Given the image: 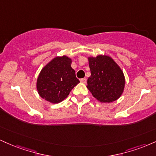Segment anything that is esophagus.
I'll use <instances>...</instances> for the list:
<instances>
[{"instance_id": "esophagus-1", "label": "esophagus", "mask_w": 156, "mask_h": 156, "mask_svg": "<svg viewBox=\"0 0 156 156\" xmlns=\"http://www.w3.org/2000/svg\"><path fill=\"white\" fill-rule=\"evenodd\" d=\"M80 81L81 82V83H87V78H81V79L80 80Z\"/></svg>"}]
</instances>
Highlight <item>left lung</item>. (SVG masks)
Returning a JSON list of instances; mask_svg holds the SVG:
<instances>
[{
	"label": "left lung",
	"instance_id": "left-lung-1",
	"mask_svg": "<svg viewBox=\"0 0 156 156\" xmlns=\"http://www.w3.org/2000/svg\"><path fill=\"white\" fill-rule=\"evenodd\" d=\"M88 61L91 76L87 87L92 96L103 103L119 99L124 92L125 78L117 62L107 55L89 56Z\"/></svg>",
	"mask_w": 156,
	"mask_h": 156
}]
</instances>
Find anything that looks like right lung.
Wrapping results in <instances>:
<instances>
[{
    "label": "right lung",
    "mask_w": 156,
    "mask_h": 156,
    "mask_svg": "<svg viewBox=\"0 0 156 156\" xmlns=\"http://www.w3.org/2000/svg\"><path fill=\"white\" fill-rule=\"evenodd\" d=\"M71 64L70 58L62 55L53 58L42 68L37 80V89L41 98L53 104L67 98L80 83Z\"/></svg>",
    "instance_id": "obj_1"
}]
</instances>
